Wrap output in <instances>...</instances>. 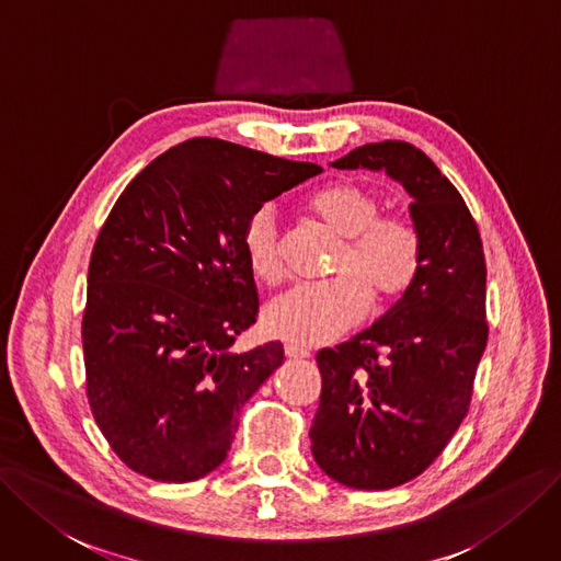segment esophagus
<instances>
[{
    "instance_id": "esophagus-1",
    "label": "esophagus",
    "mask_w": 561,
    "mask_h": 561,
    "mask_svg": "<svg viewBox=\"0 0 561 561\" xmlns=\"http://www.w3.org/2000/svg\"><path fill=\"white\" fill-rule=\"evenodd\" d=\"M284 356L286 358H294V360H302V358H309V351L300 348V346H294V344H286L284 346Z\"/></svg>"
}]
</instances>
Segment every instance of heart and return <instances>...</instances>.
I'll list each match as a JSON object with an SVG mask.
<instances>
[{"label":"heart","instance_id":"obj_1","mask_svg":"<svg viewBox=\"0 0 561 561\" xmlns=\"http://www.w3.org/2000/svg\"><path fill=\"white\" fill-rule=\"evenodd\" d=\"M319 221L342 242L330 284L294 286L263 309L270 337L296 346H321L340 340L358 325L369 307L390 302L411 286L421 267V238L400 217H379L377 196L356 184H333L309 201ZM242 249L254 277L275 282L282 273L279 226L270 205L249 215L242 228Z\"/></svg>","mask_w":561,"mask_h":561}]
</instances>
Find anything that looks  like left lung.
<instances>
[{
  "mask_svg": "<svg viewBox=\"0 0 561 561\" xmlns=\"http://www.w3.org/2000/svg\"><path fill=\"white\" fill-rule=\"evenodd\" d=\"M330 165L400 182L421 238V267L402 298L317 354V465L346 488L388 490L437 460L467 416L488 344L483 244L458 190L411 142H367Z\"/></svg>",
  "mask_w": 561,
  "mask_h": 561,
  "instance_id": "obj_1",
  "label": "left lung"
}]
</instances>
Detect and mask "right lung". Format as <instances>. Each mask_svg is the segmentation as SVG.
I'll use <instances>...</instances> for the list:
<instances>
[{
    "instance_id": "obj_1",
    "label": "right lung",
    "mask_w": 561,
    "mask_h": 561,
    "mask_svg": "<svg viewBox=\"0 0 561 561\" xmlns=\"http://www.w3.org/2000/svg\"><path fill=\"white\" fill-rule=\"evenodd\" d=\"M319 173L192 138L145 165L113 205L90 259L82 351L94 421L134 471L190 483L226 460L240 409L284 363L279 342L228 351L259 314L242 228Z\"/></svg>"
}]
</instances>
